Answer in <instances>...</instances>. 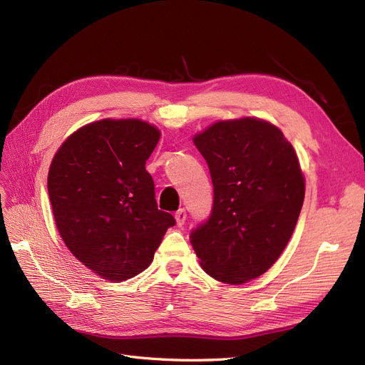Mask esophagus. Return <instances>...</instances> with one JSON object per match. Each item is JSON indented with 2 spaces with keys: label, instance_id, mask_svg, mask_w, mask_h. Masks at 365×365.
Instances as JSON below:
<instances>
[{
  "label": "esophagus",
  "instance_id": "34e87169",
  "mask_svg": "<svg viewBox=\"0 0 365 365\" xmlns=\"http://www.w3.org/2000/svg\"><path fill=\"white\" fill-rule=\"evenodd\" d=\"M175 219H176V225L178 227H182L185 224V219H187V213L184 208H180L178 212L175 213Z\"/></svg>",
  "mask_w": 365,
  "mask_h": 365
}]
</instances>
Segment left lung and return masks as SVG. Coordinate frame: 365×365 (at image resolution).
Returning <instances> with one entry per match:
<instances>
[{
  "label": "left lung",
  "instance_id": "1",
  "mask_svg": "<svg viewBox=\"0 0 365 365\" xmlns=\"http://www.w3.org/2000/svg\"><path fill=\"white\" fill-rule=\"evenodd\" d=\"M213 181L208 220L190 233L202 269L242 284L267 272L294 233L304 176L283 132L262 118L216 121L193 137Z\"/></svg>",
  "mask_w": 365,
  "mask_h": 365
}]
</instances>
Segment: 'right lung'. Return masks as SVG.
Here are the masks:
<instances>
[{"label": "right lung", "mask_w": 365, "mask_h": 365, "mask_svg": "<svg viewBox=\"0 0 365 365\" xmlns=\"http://www.w3.org/2000/svg\"><path fill=\"white\" fill-rule=\"evenodd\" d=\"M161 132L138 118H103L62 143L48 170L58 231L73 256L111 282L145 271L169 227L146 161Z\"/></svg>", "instance_id": "add662e5"}]
</instances>
